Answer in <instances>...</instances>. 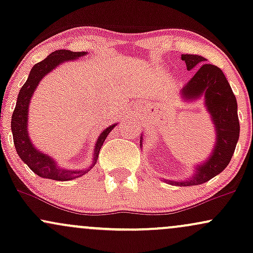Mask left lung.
Returning <instances> with one entry per match:
<instances>
[{"label": "left lung", "instance_id": "8db88e82", "mask_svg": "<svg viewBox=\"0 0 253 253\" xmlns=\"http://www.w3.org/2000/svg\"><path fill=\"white\" fill-rule=\"evenodd\" d=\"M182 60L187 64L188 70H191L207 59L197 54H182ZM179 94L184 102H191L200 97L205 98V106L210 113L216 134L215 145L211 153L205 162L196 165L194 175L190 178L184 181L164 179V182L171 185L189 187L210 181L225 170L231 162L239 140L240 127L237 98L221 69L217 66L207 63L203 64L189 82L183 85Z\"/></svg>", "mask_w": 253, "mask_h": 253}]
</instances>
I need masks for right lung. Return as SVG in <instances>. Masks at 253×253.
I'll return each mask as SVG.
<instances>
[{
  "instance_id": "obj_1",
  "label": "right lung",
  "mask_w": 253,
  "mask_h": 253,
  "mask_svg": "<svg viewBox=\"0 0 253 253\" xmlns=\"http://www.w3.org/2000/svg\"><path fill=\"white\" fill-rule=\"evenodd\" d=\"M86 56V52H72L69 50H58L48 54L45 59L40 63L36 64L32 68L26 83L20 89L19 96H17L15 109L11 117V132H13L14 145L17 155L22 159V162L28 165V168L37 173L38 176L42 178L54 179V181H71V179L78 178L83 176L91 168L96 164L98 153H100L101 147L108 136L110 130L117 126V124L107 127L98 135L96 144H95L94 153H92V162L85 169L74 170L60 168L56 163L51 156L45 155V153L39 151L36 145L32 143L28 134V108H30L31 98L36 91L38 84L42 80L48 72L53 71L60 64L69 62V60H76L78 58Z\"/></svg>"
}]
</instances>
